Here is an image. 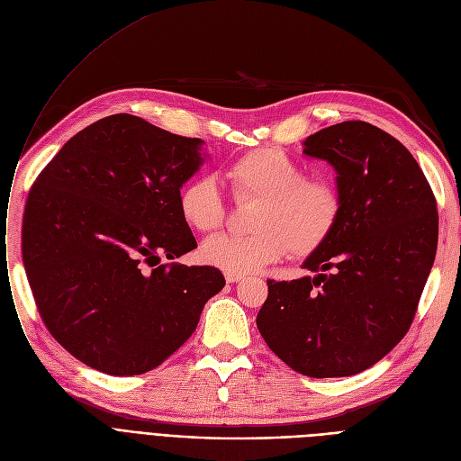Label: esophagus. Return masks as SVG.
<instances>
[{"mask_svg": "<svg viewBox=\"0 0 461 461\" xmlns=\"http://www.w3.org/2000/svg\"><path fill=\"white\" fill-rule=\"evenodd\" d=\"M241 279H243V276H240V274L225 272V281H227V283H238V281H241Z\"/></svg>", "mask_w": 461, "mask_h": 461, "instance_id": "obj_1", "label": "esophagus"}]
</instances>
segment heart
<instances>
[{"mask_svg":"<svg viewBox=\"0 0 461 461\" xmlns=\"http://www.w3.org/2000/svg\"><path fill=\"white\" fill-rule=\"evenodd\" d=\"M238 201H257L248 236H213L201 258L230 274H251L281 260L309 258L326 246L339 225L342 195L333 180L311 178L305 167L281 149H253L227 167ZM178 212L187 227L208 234L223 227L225 203L212 176L189 178L178 192Z\"/></svg>","mask_w":461,"mask_h":461,"instance_id":"heart-1","label":"heart"}]
</instances>
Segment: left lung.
Instances as JSON below:
<instances>
[{"mask_svg":"<svg viewBox=\"0 0 461 461\" xmlns=\"http://www.w3.org/2000/svg\"><path fill=\"white\" fill-rule=\"evenodd\" d=\"M303 154L335 167L342 213L303 262L314 277L267 279L257 328L295 372L354 375L411 326L438 251V204L411 152L365 121L309 135Z\"/></svg>","mask_w":461,"mask_h":461,"instance_id":"obj_1","label":"left lung"}]
</instances>
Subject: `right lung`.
Instances as JSON below:
<instances>
[{"label":"right lung","mask_w":461,"mask_h":461,"mask_svg":"<svg viewBox=\"0 0 461 461\" xmlns=\"http://www.w3.org/2000/svg\"><path fill=\"white\" fill-rule=\"evenodd\" d=\"M197 138L119 113L77 131L35 180L22 258L44 326L68 354L112 375L164 363L225 286L212 266L161 264L197 241L178 192L201 164Z\"/></svg>","instance_id":"add662e5"}]
</instances>
